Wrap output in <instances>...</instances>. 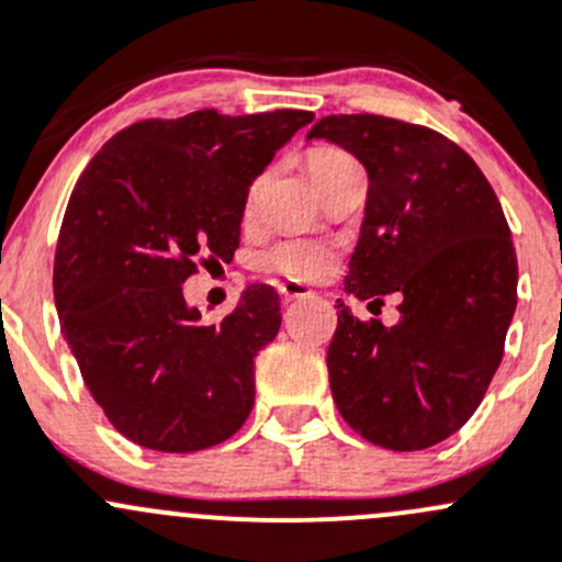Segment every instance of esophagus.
<instances>
[{
	"mask_svg": "<svg viewBox=\"0 0 562 562\" xmlns=\"http://www.w3.org/2000/svg\"><path fill=\"white\" fill-rule=\"evenodd\" d=\"M277 291H280V296L285 299V302H293V299H307V296H313V288L302 285V282H296V280H282V282H277Z\"/></svg>",
	"mask_w": 562,
	"mask_h": 562,
	"instance_id": "34e87169",
	"label": "esophagus"
}]
</instances>
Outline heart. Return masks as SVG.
Instances as JSON below:
<instances>
[{"mask_svg":"<svg viewBox=\"0 0 562 562\" xmlns=\"http://www.w3.org/2000/svg\"><path fill=\"white\" fill-rule=\"evenodd\" d=\"M346 161H353L351 156L342 154L337 148H315L310 150L307 167L310 176L318 178L321 172L331 170L337 165H346ZM335 263V249L326 241H318V238L307 236H285L280 241H274L271 247H266L263 252L258 255V266L269 274L288 277V280L307 282L318 280Z\"/></svg>","mask_w":562,"mask_h":562,"instance_id":"1","label":"heart"}]
</instances>
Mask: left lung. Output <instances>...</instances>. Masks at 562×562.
Returning a JSON list of instances; mask_svg holds the SVG:
<instances>
[{"label": "left lung", "instance_id": "8db88e82", "mask_svg": "<svg viewBox=\"0 0 562 562\" xmlns=\"http://www.w3.org/2000/svg\"><path fill=\"white\" fill-rule=\"evenodd\" d=\"M307 139L340 145L368 170L346 293L401 296L395 326L359 321L337 299L331 397L368 442L426 450L475 414L503 359L519 282L503 205L481 167L426 125L329 114Z\"/></svg>", "mask_w": 562, "mask_h": 562}]
</instances>
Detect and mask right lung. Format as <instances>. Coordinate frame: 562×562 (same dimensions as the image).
I'll return each mask as SVG.
<instances>
[{"mask_svg": "<svg viewBox=\"0 0 562 562\" xmlns=\"http://www.w3.org/2000/svg\"><path fill=\"white\" fill-rule=\"evenodd\" d=\"M313 112L143 120L76 181L54 255V302L87 390L131 442L194 453L231 439L255 403V357L280 296L249 285L220 324L183 299L198 260H231L255 178Z\"/></svg>", "mask_w": 562, "mask_h": 562, "instance_id": "add662e5", "label": "right lung"}]
</instances>
